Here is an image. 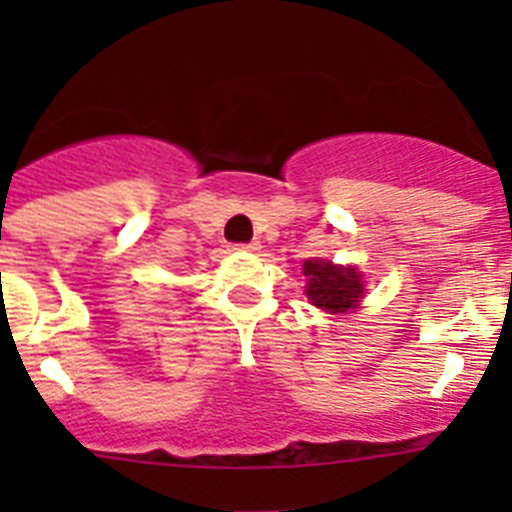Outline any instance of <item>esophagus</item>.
<instances>
[{
    "mask_svg": "<svg viewBox=\"0 0 512 512\" xmlns=\"http://www.w3.org/2000/svg\"><path fill=\"white\" fill-rule=\"evenodd\" d=\"M235 250H245V252H257L260 250V242L252 240V242H245V245H235Z\"/></svg>",
    "mask_w": 512,
    "mask_h": 512,
    "instance_id": "obj_1",
    "label": "esophagus"
}]
</instances>
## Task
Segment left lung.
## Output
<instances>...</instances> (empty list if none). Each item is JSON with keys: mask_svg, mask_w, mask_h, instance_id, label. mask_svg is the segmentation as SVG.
<instances>
[{"mask_svg": "<svg viewBox=\"0 0 512 512\" xmlns=\"http://www.w3.org/2000/svg\"><path fill=\"white\" fill-rule=\"evenodd\" d=\"M302 270L307 277V297L319 309L342 314L354 309L364 292L361 275L352 267H334L332 262L307 260Z\"/></svg>", "mask_w": 512, "mask_h": 512, "instance_id": "1", "label": "left lung"}]
</instances>
